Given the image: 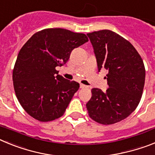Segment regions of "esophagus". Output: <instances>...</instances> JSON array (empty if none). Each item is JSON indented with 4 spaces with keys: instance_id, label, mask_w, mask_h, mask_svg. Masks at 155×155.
Instances as JSON below:
<instances>
[{
    "instance_id": "34e87169",
    "label": "esophagus",
    "mask_w": 155,
    "mask_h": 155,
    "mask_svg": "<svg viewBox=\"0 0 155 155\" xmlns=\"http://www.w3.org/2000/svg\"><path fill=\"white\" fill-rule=\"evenodd\" d=\"M80 87L81 88H87V85H84V84H80Z\"/></svg>"
}]
</instances>
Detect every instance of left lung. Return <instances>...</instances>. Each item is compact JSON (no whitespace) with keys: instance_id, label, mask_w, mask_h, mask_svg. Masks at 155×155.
Segmentation results:
<instances>
[{"instance_id":"1","label":"left lung","mask_w":155,"mask_h":155,"mask_svg":"<svg viewBox=\"0 0 155 155\" xmlns=\"http://www.w3.org/2000/svg\"><path fill=\"white\" fill-rule=\"evenodd\" d=\"M94 48L98 71H108L109 88L91 89L86 104L89 116L98 124L111 125L129 116L137 107L145 81L143 60L130 42L105 29L87 33Z\"/></svg>"}]
</instances>
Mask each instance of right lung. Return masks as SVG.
<instances>
[{
    "mask_svg": "<svg viewBox=\"0 0 155 155\" xmlns=\"http://www.w3.org/2000/svg\"><path fill=\"white\" fill-rule=\"evenodd\" d=\"M87 41L85 34L55 28L37 31L25 43L12 79L16 97L29 116L50 122L64 114L80 85L59 75L56 68L65 64L72 50Z\"/></svg>",
    "mask_w": 155,
    "mask_h": 155,
    "instance_id": "1",
    "label": "right lung"
}]
</instances>
